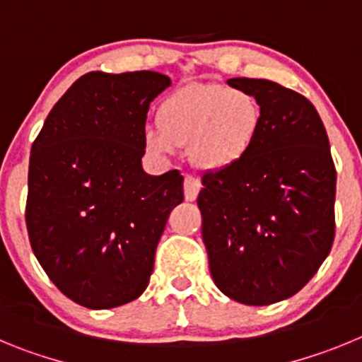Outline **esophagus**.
Listing matches in <instances>:
<instances>
[{
    "mask_svg": "<svg viewBox=\"0 0 362 362\" xmlns=\"http://www.w3.org/2000/svg\"><path fill=\"white\" fill-rule=\"evenodd\" d=\"M200 180L194 177H185L184 178V197L187 202H194L197 200L198 193H200Z\"/></svg>",
    "mask_w": 362,
    "mask_h": 362,
    "instance_id": "34e87169",
    "label": "esophagus"
}]
</instances>
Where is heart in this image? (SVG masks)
I'll use <instances>...</instances> for the list:
<instances>
[{
  "label": "heart",
  "mask_w": 362,
  "mask_h": 362,
  "mask_svg": "<svg viewBox=\"0 0 362 362\" xmlns=\"http://www.w3.org/2000/svg\"><path fill=\"white\" fill-rule=\"evenodd\" d=\"M157 126L144 129L148 151L169 157L189 146L205 171L236 168L254 151L263 128V108L252 93L223 84H187L158 106Z\"/></svg>",
  "instance_id": "1"
}]
</instances>
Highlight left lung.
<instances>
[{
  "instance_id": "1",
  "label": "left lung",
  "mask_w": 362,
  "mask_h": 362,
  "mask_svg": "<svg viewBox=\"0 0 362 362\" xmlns=\"http://www.w3.org/2000/svg\"><path fill=\"white\" fill-rule=\"evenodd\" d=\"M227 84L259 100L263 128L242 164L202 177V238L214 285L263 307L301 291L330 252L335 168L307 97L267 79Z\"/></svg>"
}]
</instances>
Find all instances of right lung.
Segmentation results:
<instances>
[{"instance_id":"right-lung-1","label":"right lung","mask_w":362,"mask_h":362,"mask_svg":"<svg viewBox=\"0 0 362 362\" xmlns=\"http://www.w3.org/2000/svg\"><path fill=\"white\" fill-rule=\"evenodd\" d=\"M171 79L158 71L79 77L32 144L27 229L35 258L71 301L104 310L149 283L169 213L184 200L177 169H142L149 104Z\"/></svg>"}]
</instances>
